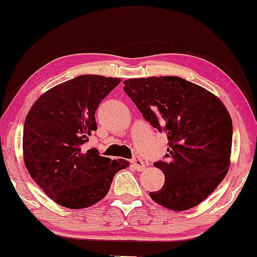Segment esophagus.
<instances>
[{"label":"esophagus","instance_id":"obj_1","mask_svg":"<svg viewBox=\"0 0 257 257\" xmlns=\"http://www.w3.org/2000/svg\"><path fill=\"white\" fill-rule=\"evenodd\" d=\"M132 164H133V166L136 167L137 171H143V170H145V164H144V161H143L142 158H139L138 156L133 157Z\"/></svg>","mask_w":257,"mask_h":257}]
</instances>
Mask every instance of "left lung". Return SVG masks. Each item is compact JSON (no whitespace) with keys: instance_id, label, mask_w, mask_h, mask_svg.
I'll return each instance as SVG.
<instances>
[{"instance_id":"left-lung-1","label":"left lung","mask_w":257,"mask_h":257,"mask_svg":"<svg viewBox=\"0 0 257 257\" xmlns=\"http://www.w3.org/2000/svg\"><path fill=\"white\" fill-rule=\"evenodd\" d=\"M124 84L143 117L167 135V161L154 163L164 172L165 184L150 196L175 212L199 205L230 165L233 122L226 106L212 92L180 77L132 78Z\"/></svg>"}]
</instances>
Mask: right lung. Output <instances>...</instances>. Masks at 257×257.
Wrapping results in <instances>:
<instances>
[{
	"label": "right lung",
	"mask_w": 257,
	"mask_h": 257,
	"mask_svg": "<svg viewBox=\"0 0 257 257\" xmlns=\"http://www.w3.org/2000/svg\"><path fill=\"white\" fill-rule=\"evenodd\" d=\"M120 78L83 75L44 92L28 112L23 159L30 177L56 203L86 208L107 194L117 172L130 166L83 145L97 130L100 101Z\"/></svg>",
	"instance_id": "add662e5"
}]
</instances>
